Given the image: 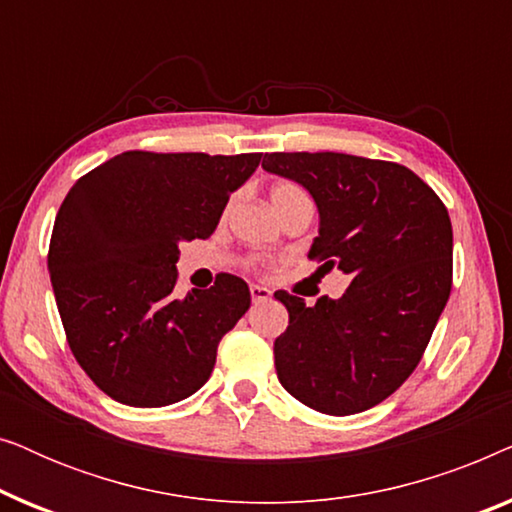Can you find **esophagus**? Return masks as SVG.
Here are the masks:
<instances>
[{"mask_svg":"<svg viewBox=\"0 0 512 512\" xmlns=\"http://www.w3.org/2000/svg\"><path fill=\"white\" fill-rule=\"evenodd\" d=\"M251 300H254V303H263V300H268L272 293H270V289H265V286H258V284H251Z\"/></svg>","mask_w":512,"mask_h":512,"instance_id":"1","label":"esophagus"}]
</instances>
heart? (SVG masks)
<instances>
[{"label":"heart","instance_id":"1","mask_svg":"<svg viewBox=\"0 0 512 512\" xmlns=\"http://www.w3.org/2000/svg\"><path fill=\"white\" fill-rule=\"evenodd\" d=\"M270 200H272V205H275L277 214H282L284 209H289L291 205H296V202H300V200H310V198H307V193H305L303 188H300L298 184H291V181H282V184L272 186ZM230 207H233V202H228L226 212H228Z\"/></svg>","mask_w":512,"mask_h":512}]
</instances>
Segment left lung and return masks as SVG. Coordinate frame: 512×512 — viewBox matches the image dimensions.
Listing matches in <instances>:
<instances>
[{"mask_svg":"<svg viewBox=\"0 0 512 512\" xmlns=\"http://www.w3.org/2000/svg\"><path fill=\"white\" fill-rule=\"evenodd\" d=\"M263 170L305 186L319 207L310 261L352 275L342 298L312 307L277 291L289 326L275 340L282 387L324 415L389 398L422 361L452 291V223L405 165L347 153H265Z\"/></svg>","mask_w":512,"mask_h":512,"instance_id":"1","label":"left lung"}]
</instances>
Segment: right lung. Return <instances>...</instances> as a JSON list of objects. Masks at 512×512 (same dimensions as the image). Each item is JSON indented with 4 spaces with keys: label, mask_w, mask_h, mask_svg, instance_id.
Masks as SVG:
<instances>
[{
    "label": "right lung",
    "mask_w": 512,
    "mask_h": 512,
    "mask_svg": "<svg viewBox=\"0 0 512 512\" xmlns=\"http://www.w3.org/2000/svg\"><path fill=\"white\" fill-rule=\"evenodd\" d=\"M261 153L125 151L76 181L55 216L48 272L74 359L104 394L163 408L212 375L249 310L244 279L174 296L179 242L207 240Z\"/></svg>",
    "instance_id": "add662e5"
}]
</instances>
